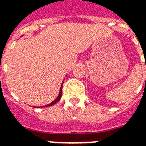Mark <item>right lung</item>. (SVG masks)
<instances>
[{
  "mask_svg": "<svg viewBox=\"0 0 146 146\" xmlns=\"http://www.w3.org/2000/svg\"><path fill=\"white\" fill-rule=\"evenodd\" d=\"M62 84H63V81H62V85H61V88H60V91H59V94H58V97L55 99H54V101L52 102H51L50 104H48L46 105V106H42V107H47V106H53V105H54L57 102H58L59 100H60L61 97H62Z\"/></svg>",
  "mask_w": 146,
  "mask_h": 146,
  "instance_id": "obj_1",
  "label": "right lung"
}]
</instances>
